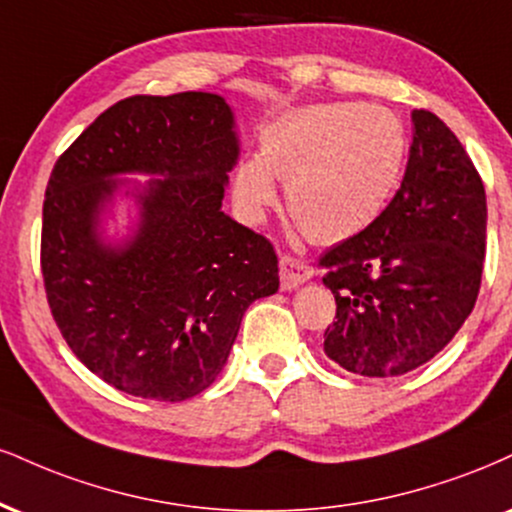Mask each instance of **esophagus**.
I'll use <instances>...</instances> for the list:
<instances>
[{
    "label": "esophagus",
    "mask_w": 512,
    "mask_h": 512,
    "mask_svg": "<svg viewBox=\"0 0 512 512\" xmlns=\"http://www.w3.org/2000/svg\"><path fill=\"white\" fill-rule=\"evenodd\" d=\"M279 276H281V288L283 291H293V288L303 286L305 281H310L315 276V269L310 267L305 260H298V257L283 255L279 260Z\"/></svg>",
    "instance_id": "obj_1"
}]
</instances>
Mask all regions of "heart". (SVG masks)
<instances>
[{"label": "heart", "mask_w": 512, "mask_h": 512, "mask_svg": "<svg viewBox=\"0 0 512 512\" xmlns=\"http://www.w3.org/2000/svg\"><path fill=\"white\" fill-rule=\"evenodd\" d=\"M403 123L377 104L322 102L279 116L260 135V159L238 162L233 200L260 221L286 181V207L317 243H343L374 224L403 176Z\"/></svg>", "instance_id": "1"}]
</instances>
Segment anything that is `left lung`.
<instances>
[{
	"mask_svg": "<svg viewBox=\"0 0 512 512\" xmlns=\"http://www.w3.org/2000/svg\"><path fill=\"white\" fill-rule=\"evenodd\" d=\"M486 250L484 183L439 116L412 112L403 183L389 207L319 260L336 298L326 357L360 377H400L470 317Z\"/></svg>",
	"mask_w": 512,
	"mask_h": 512,
	"instance_id": "obj_1",
	"label": "left lung"
}]
</instances>
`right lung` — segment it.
Here are the masks:
<instances>
[{"instance_id":"obj_1","label":"right lung","mask_w":512,"mask_h":512,"mask_svg":"<svg viewBox=\"0 0 512 512\" xmlns=\"http://www.w3.org/2000/svg\"><path fill=\"white\" fill-rule=\"evenodd\" d=\"M238 155L224 97L178 92L116 102L54 164L40 257L49 310L78 360L128 396L205 391L245 310L279 291L272 243L221 212ZM131 173L153 178H118ZM116 194L134 197L139 219L109 241Z\"/></svg>"}]
</instances>
